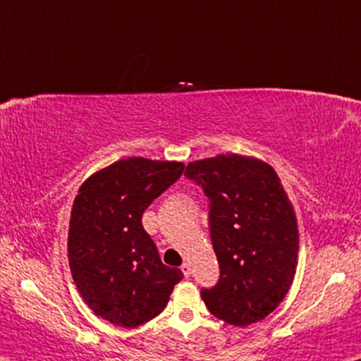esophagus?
<instances>
[{
	"label": "esophagus",
	"instance_id": "1",
	"mask_svg": "<svg viewBox=\"0 0 361 361\" xmlns=\"http://www.w3.org/2000/svg\"><path fill=\"white\" fill-rule=\"evenodd\" d=\"M181 271H183V274H185L186 277H190V274H191V264H190V262H183Z\"/></svg>",
	"mask_w": 361,
	"mask_h": 361
}]
</instances>
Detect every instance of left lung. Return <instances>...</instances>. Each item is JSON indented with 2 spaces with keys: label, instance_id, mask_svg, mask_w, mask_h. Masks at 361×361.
I'll return each instance as SVG.
<instances>
[{
  "label": "left lung",
  "instance_id": "1",
  "mask_svg": "<svg viewBox=\"0 0 361 361\" xmlns=\"http://www.w3.org/2000/svg\"><path fill=\"white\" fill-rule=\"evenodd\" d=\"M185 176L209 199V230L220 276L202 288L207 310L245 327L277 308L293 282L297 219L271 165L236 154L196 160Z\"/></svg>",
  "mask_w": 361,
  "mask_h": 361
}]
</instances>
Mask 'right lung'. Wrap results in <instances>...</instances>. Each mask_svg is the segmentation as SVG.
I'll return each mask as SVG.
<instances>
[{
    "label": "right lung",
    "instance_id": "right-lung-1",
    "mask_svg": "<svg viewBox=\"0 0 361 361\" xmlns=\"http://www.w3.org/2000/svg\"><path fill=\"white\" fill-rule=\"evenodd\" d=\"M185 165L142 157L118 160L79 188L69 220V267L97 316L137 327L160 314L183 272L160 261L142 214L180 180Z\"/></svg>",
    "mask_w": 361,
    "mask_h": 361
}]
</instances>
